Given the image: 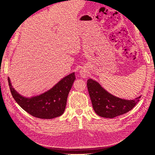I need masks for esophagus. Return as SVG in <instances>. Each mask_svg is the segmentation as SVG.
<instances>
[{
	"label": "esophagus",
	"instance_id": "1",
	"mask_svg": "<svg viewBox=\"0 0 155 155\" xmlns=\"http://www.w3.org/2000/svg\"><path fill=\"white\" fill-rule=\"evenodd\" d=\"M80 74L81 76L83 78H85L87 76V72L85 70H80Z\"/></svg>",
	"mask_w": 155,
	"mask_h": 155
}]
</instances>
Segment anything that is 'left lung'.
<instances>
[{"instance_id":"left-lung-1","label":"left lung","mask_w":155,"mask_h":155,"mask_svg":"<svg viewBox=\"0 0 155 155\" xmlns=\"http://www.w3.org/2000/svg\"><path fill=\"white\" fill-rule=\"evenodd\" d=\"M87 88L93 109L96 113L104 118H113L130 111L137 104L140 96L127 100L117 97L107 92L97 82L88 79Z\"/></svg>"}]
</instances>
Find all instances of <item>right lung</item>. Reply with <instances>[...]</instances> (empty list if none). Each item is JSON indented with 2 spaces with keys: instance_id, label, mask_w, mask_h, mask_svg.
Returning a JSON list of instances; mask_svg holds the SVG:
<instances>
[{
  "instance_id": "1",
  "label": "right lung",
  "mask_w": 155,
  "mask_h": 155,
  "mask_svg": "<svg viewBox=\"0 0 155 155\" xmlns=\"http://www.w3.org/2000/svg\"><path fill=\"white\" fill-rule=\"evenodd\" d=\"M8 79L12 96L21 108L36 118L51 119L63 114L68 93L76 78L74 72L70 74L48 91L31 98L22 97L18 94L12 87L10 78Z\"/></svg>"
}]
</instances>
